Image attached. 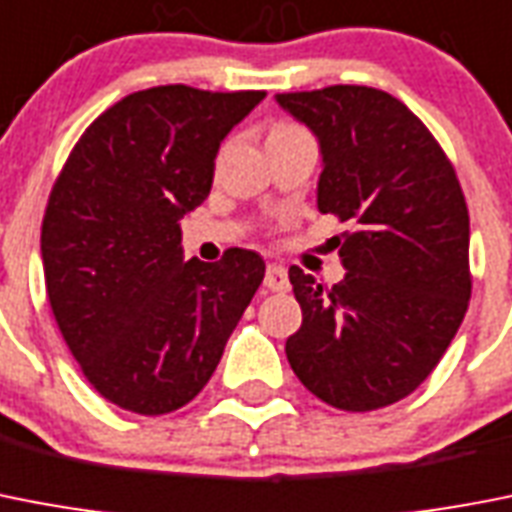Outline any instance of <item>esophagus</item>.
I'll list each match as a JSON object with an SVG mask.
<instances>
[{"instance_id": "esophagus-1", "label": "esophagus", "mask_w": 512, "mask_h": 512, "mask_svg": "<svg viewBox=\"0 0 512 512\" xmlns=\"http://www.w3.org/2000/svg\"><path fill=\"white\" fill-rule=\"evenodd\" d=\"M265 286L270 291H289V273L278 263H270L265 270Z\"/></svg>"}]
</instances>
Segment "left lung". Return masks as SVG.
<instances>
[{
    "label": "left lung",
    "instance_id": "1",
    "mask_svg": "<svg viewBox=\"0 0 512 512\" xmlns=\"http://www.w3.org/2000/svg\"><path fill=\"white\" fill-rule=\"evenodd\" d=\"M317 137V208L351 223L336 239L346 276L322 289L291 265L302 328L294 375L343 411L414 393L461 328L471 299L468 208L432 132L406 103L367 85L278 93Z\"/></svg>",
    "mask_w": 512,
    "mask_h": 512
}]
</instances>
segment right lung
Listing matches in <instances>:
<instances>
[{
  "label": "right lung",
  "instance_id": "right-lung-1",
  "mask_svg": "<svg viewBox=\"0 0 512 512\" xmlns=\"http://www.w3.org/2000/svg\"><path fill=\"white\" fill-rule=\"evenodd\" d=\"M263 90H137L72 148L41 226L62 338L106 401L143 416L190 403L216 372L265 263L229 249L184 260L182 221L210 195L223 137Z\"/></svg>",
  "mask_w": 512,
  "mask_h": 512
}]
</instances>
